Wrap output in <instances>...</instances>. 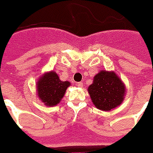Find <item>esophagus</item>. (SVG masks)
I'll use <instances>...</instances> for the list:
<instances>
[{"instance_id": "1", "label": "esophagus", "mask_w": 153, "mask_h": 153, "mask_svg": "<svg viewBox=\"0 0 153 153\" xmlns=\"http://www.w3.org/2000/svg\"><path fill=\"white\" fill-rule=\"evenodd\" d=\"M76 85H77L78 87H82V86H83V83H82V82H77V83H76Z\"/></svg>"}]
</instances>
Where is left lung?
Listing matches in <instances>:
<instances>
[{"mask_svg":"<svg viewBox=\"0 0 153 153\" xmlns=\"http://www.w3.org/2000/svg\"><path fill=\"white\" fill-rule=\"evenodd\" d=\"M92 102L102 111H111L123 101L125 87L114 72L101 71L94 77V83L89 86Z\"/></svg>","mask_w":153,"mask_h":153,"instance_id":"8db88e82","label":"left lung"}]
</instances>
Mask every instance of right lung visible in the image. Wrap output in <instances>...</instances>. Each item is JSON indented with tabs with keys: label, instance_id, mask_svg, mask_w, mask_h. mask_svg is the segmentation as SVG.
Returning <instances> with one entry per match:
<instances>
[{
	"label": "right lung",
	"instance_id": "1",
	"mask_svg": "<svg viewBox=\"0 0 153 153\" xmlns=\"http://www.w3.org/2000/svg\"><path fill=\"white\" fill-rule=\"evenodd\" d=\"M69 85L68 81H60L56 72H48L38 81V96L46 105L53 106L60 102Z\"/></svg>",
	"mask_w": 153,
	"mask_h": 153
}]
</instances>
